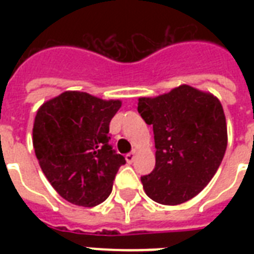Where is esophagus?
Listing matches in <instances>:
<instances>
[{"label":"esophagus","instance_id":"34e87169","mask_svg":"<svg viewBox=\"0 0 254 254\" xmlns=\"http://www.w3.org/2000/svg\"><path fill=\"white\" fill-rule=\"evenodd\" d=\"M134 155H135V151H130V153H127V155H125V159H127V163H131L133 161H134Z\"/></svg>","mask_w":254,"mask_h":254}]
</instances>
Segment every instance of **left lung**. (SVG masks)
Wrapping results in <instances>:
<instances>
[{
	"label": "left lung",
	"mask_w": 254,
	"mask_h": 254,
	"mask_svg": "<svg viewBox=\"0 0 254 254\" xmlns=\"http://www.w3.org/2000/svg\"><path fill=\"white\" fill-rule=\"evenodd\" d=\"M138 113L153 125L155 167L141 177L150 199L177 205L208 185L227 149V124L211 93L181 85L158 97H141Z\"/></svg>",
	"instance_id": "8db88e82"
}]
</instances>
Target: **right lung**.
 I'll return each mask as SVG.
<instances>
[{
  "mask_svg": "<svg viewBox=\"0 0 254 254\" xmlns=\"http://www.w3.org/2000/svg\"><path fill=\"white\" fill-rule=\"evenodd\" d=\"M120 107V100L68 91L38 109L35 155L51 186L69 203L93 207L111 195L116 174L127 163L109 145V123Z\"/></svg>",
  "mask_w": 254,
  "mask_h": 254,
  "instance_id": "obj_1",
  "label": "right lung"
}]
</instances>
